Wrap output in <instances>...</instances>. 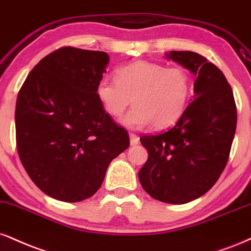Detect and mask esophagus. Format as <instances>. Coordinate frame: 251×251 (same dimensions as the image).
I'll return each mask as SVG.
<instances>
[{
	"label": "esophagus",
	"instance_id": "esophagus-1",
	"mask_svg": "<svg viewBox=\"0 0 251 251\" xmlns=\"http://www.w3.org/2000/svg\"><path fill=\"white\" fill-rule=\"evenodd\" d=\"M129 143H131L132 146L137 145L139 143V137L134 133H129Z\"/></svg>",
	"mask_w": 251,
	"mask_h": 251
}]
</instances>
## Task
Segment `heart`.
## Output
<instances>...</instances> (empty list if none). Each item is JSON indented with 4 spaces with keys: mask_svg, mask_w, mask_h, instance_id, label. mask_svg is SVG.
<instances>
[{
    "mask_svg": "<svg viewBox=\"0 0 251 251\" xmlns=\"http://www.w3.org/2000/svg\"><path fill=\"white\" fill-rule=\"evenodd\" d=\"M116 78H101L96 95L104 110L116 118L133 102L122 120L128 128H143L151 124L154 128L173 125L186 111L192 95L191 76L179 66L167 68L138 60L120 66Z\"/></svg>",
    "mask_w": 251,
    "mask_h": 251,
    "instance_id": "heart-1",
    "label": "heart"
}]
</instances>
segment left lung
Segmentation results:
<instances>
[{
    "mask_svg": "<svg viewBox=\"0 0 251 251\" xmlns=\"http://www.w3.org/2000/svg\"><path fill=\"white\" fill-rule=\"evenodd\" d=\"M165 56L196 76L194 100L167 132L140 138L149 159L138 175L153 199L183 204L206 194L225 170L236 129V105L227 78L203 56L192 51Z\"/></svg>",
    "mask_w": 251,
    "mask_h": 251,
    "instance_id": "8db88e82",
    "label": "left lung"
}]
</instances>
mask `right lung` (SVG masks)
Listing matches in <instances>:
<instances>
[{
  "label": "right lung",
  "mask_w": 251,
  "mask_h": 251,
  "mask_svg": "<svg viewBox=\"0 0 251 251\" xmlns=\"http://www.w3.org/2000/svg\"><path fill=\"white\" fill-rule=\"evenodd\" d=\"M110 57L65 47L39 60L16 101L17 151L30 179L56 200L92 196L114 158L129 146L96 95Z\"/></svg>",
  "instance_id": "1"
}]
</instances>
